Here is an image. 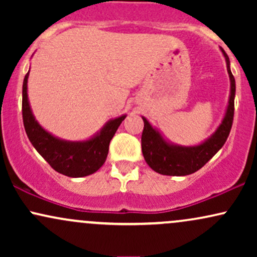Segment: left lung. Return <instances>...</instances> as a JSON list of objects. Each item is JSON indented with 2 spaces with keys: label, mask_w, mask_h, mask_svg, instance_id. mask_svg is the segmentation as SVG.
<instances>
[{
  "label": "left lung",
  "mask_w": 257,
  "mask_h": 257,
  "mask_svg": "<svg viewBox=\"0 0 257 257\" xmlns=\"http://www.w3.org/2000/svg\"><path fill=\"white\" fill-rule=\"evenodd\" d=\"M227 61V71L231 79V96L228 107L222 124L219 126L215 134L202 145L193 147L173 146L162 139L158 132L150 125L146 118H144V131L141 135V150L146 163L155 172L162 175L184 176L196 173L204 167L214 157L223 144L226 143L231 132L233 116H234V95L235 81L229 69V59L223 49H221Z\"/></svg>",
  "instance_id": "left-lung-1"
}]
</instances>
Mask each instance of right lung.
<instances>
[{
  "mask_svg": "<svg viewBox=\"0 0 257 257\" xmlns=\"http://www.w3.org/2000/svg\"><path fill=\"white\" fill-rule=\"evenodd\" d=\"M28 77L29 72L25 75L23 83V122L32 145L55 172L63 175L82 178L95 173L105 163L110 141L125 116L110 120L100 134L84 143H67L59 140L41 128L32 116L26 91Z\"/></svg>",
  "mask_w": 257,
  "mask_h": 257,
  "instance_id": "add662e5",
  "label": "right lung"
}]
</instances>
